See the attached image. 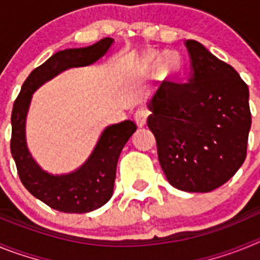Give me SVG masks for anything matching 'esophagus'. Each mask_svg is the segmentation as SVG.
<instances>
[{"instance_id": "1", "label": "esophagus", "mask_w": 260, "mask_h": 260, "mask_svg": "<svg viewBox=\"0 0 260 260\" xmlns=\"http://www.w3.org/2000/svg\"><path fill=\"white\" fill-rule=\"evenodd\" d=\"M147 118H148V112L146 109H139L134 116L135 122L139 127H143L147 125Z\"/></svg>"}]
</instances>
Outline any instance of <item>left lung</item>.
<instances>
[{
    "label": "left lung",
    "instance_id": "1",
    "mask_svg": "<svg viewBox=\"0 0 260 260\" xmlns=\"http://www.w3.org/2000/svg\"><path fill=\"white\" fill-rule=\"evenodd\" d=\"M190 75L164 82L147 102L158 161L173 187L208 192L224 185L246 158L251 126L249 88L231 65L204 45L185 40Z\"/></svg>",
    "mask_w": 260,
    "mask_h": 260
}]
</instances>
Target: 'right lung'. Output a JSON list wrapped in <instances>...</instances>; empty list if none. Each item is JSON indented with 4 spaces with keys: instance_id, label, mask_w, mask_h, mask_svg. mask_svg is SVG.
Returning <instances> with one entry per match:
<instances>
[{
    "instance_id": "1",
    "label": "right lung",
    "mask_w": 260,
    "mask_h": 260,
    "mask_svg": "<svg viewBox=\"0 0 260 260\" xmlns=\"http://www.w3.org/2000/svg\"><path fill=\"white\" fill-rule=\"evenodd\" d=\"M114 39L105 38L84 48H69L54 53L32 71L23 83L11 113V155L18 174L27 190L53 210L86 213L104 206L113 195L119 153L137 130L133 121L104 128L86 161L69 173L53 174L39 165L27 144L26 122L36 89L62 71L95 63L109 52Z\"/></svg>"
}]
</instances>
